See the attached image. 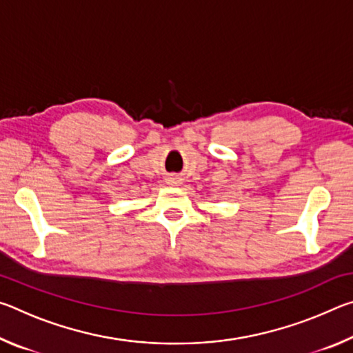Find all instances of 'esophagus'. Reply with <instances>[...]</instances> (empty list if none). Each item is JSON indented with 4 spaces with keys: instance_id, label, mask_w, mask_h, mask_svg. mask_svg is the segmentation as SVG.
Returning a JSON list of instances; mask_svg holds the SVG:
<instances>
[{
    "instance_id": "1",
    "label": "esophagus",
    "mask_w": 353,
    "mask_h": 353,
    "mask_svg": "<svg viewBox=\"0 0 353 353\" xmlns=\"http://www.w3.org/2000/svg\"><path fill=\"white\" fill-rule=\"evenodd\" d=\"M168 183H171V185H177V183H179V181H177V179H170Z\"/></svg>"
}]
</instances>
